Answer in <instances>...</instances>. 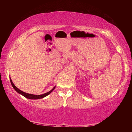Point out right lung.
I'll list each match as a JSON object with an SVG mask.
<instances>
[{
  "label": "right lung",
  "mask_w": 132,
  "mask_h": 132,
  "mask_svg": "<svg viewBox=\"0 0 132 132\" xmlns=\"http://www.w3.org/2000/svg\"><path fill=\"white\" fill-rule=\"evenodd\" d=\"M10 82H11V84L12 85V87H13V88L14 89V90L17 91L18 93L22 95H23L24 97H26L27 98H28V99H31V100H37V99H41V98H43L44 97H45L46 96H47L48 95L50 94L51 93H52V91H53V90L55 88V86L53 87L52 90L51 91H49V92L46 93H45L43 94H41V95H34V94H28V93H24L23 91H22L21 90H20V89L18 88L17 87L15 86V85L13 84V82L12 81V79H11V78H10Z\"/></svg>",
  "instance_id": "add662e5"
}]
</instances>
